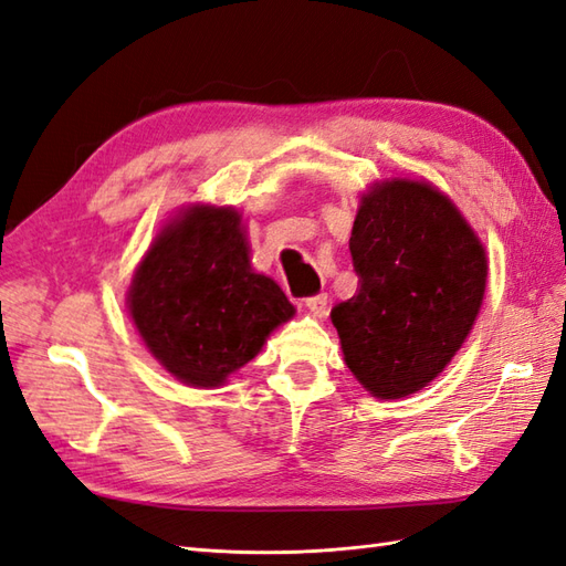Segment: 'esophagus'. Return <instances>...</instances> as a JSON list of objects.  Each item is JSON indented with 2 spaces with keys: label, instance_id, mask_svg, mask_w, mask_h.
I'll return each instance as SVG.
<instances>
[{
  "label": "esophagus",
  "instance_id": "34e87169",
  "mask_svg": "<svg viewBox=\"0 0 566 566\" xmlns=\"http://www.w3.org/2000/svg\"><path fill=\"white\" fill-rule=\"evenodd\" d=\"M304 306L314 314L316 318H323L328 314V296L326 294H316V296H306Z\"/></svg>",
  "mask_w": 566,
  "mask_h": 566
}]
</instances>
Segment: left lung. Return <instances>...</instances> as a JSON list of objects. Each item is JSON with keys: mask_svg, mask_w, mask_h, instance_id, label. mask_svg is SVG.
<instances>
[{"mask_svg": "<svg viewBox=\"0 0 566 566\" xmlns=\"http://www.w3.org/2000/svg\"><path fill=\"white\" fill-rule=\"evenodd\" d=\"M357 294L333 306L345 365L377 399H403L448 367L486 290V252L460 209L428 182L389 179L359 203Z\"/></svg>", "mask_w": 566, "mask_h": 566, "instance_id": "8db88e82", "label": "left lung"}]
</instances>
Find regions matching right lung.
<instances>
[{"instance_id": "obj_1", "label": "right lung", "mask_w": 566, "mask_h": 566, "mask_svg": "<svg viewBox=\"0 0 566 566\" xmlns=\"http://www.w3.org/2000/svg\"><path fill=\"white\" fill-rule=\"evenodd\" d=\"M150 355L187 387H221L294 316L280 284L250 268L233 207H189L153 240L128 286Z\"/></svg>"}]
</instances>
